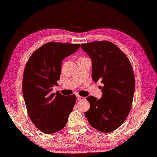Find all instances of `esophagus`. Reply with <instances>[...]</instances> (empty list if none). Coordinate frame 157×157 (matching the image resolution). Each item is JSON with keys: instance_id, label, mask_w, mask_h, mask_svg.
Wrapping results in <instances>:
<instances>
[{"instance_id": "1", "label": "esophagus", "mask_w": 157, "mask_h": 157, "mask_svg": "<svg viewBox=\"0 0 157 157\" xmlns=\"http://www.w3.org/2000/svg\"><path fill=\"white\" fill-rule=\"evenodd\" d=\"M77 98L78 100H82V99H84V98L82 97V96H79V95H77Z\"/></svg>"}]
</instances>
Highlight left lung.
<instances>
[{
    "instance_id": "1",
    "label": "left lung",
    "mask_w": 157,
    "mask_h": 157,
    "mask_svg": "<svg viewBox=\"0 0 157 157\" xmlns=\"http://www.w3.org/2000/svg\"><path fill=\"white\" fill-rule=\"evenodd\" d=\"M92 63V78L103 84L102 97L90 96L89 110L84 113L89 124L101 132L120 127L129 114L135 90L134 71L124 52L112 42L95 41L80 45Z\"/></svg>"
}]
</instances>
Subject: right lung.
<instances>
[{"instance_id": "add662e5", "label": "right lung", "mask_w": 157, "mask_h": 157, "mask_svg": "<svg viewBox=\"0 0 157 157\" xmlns=\"http://www.w3.org/2000/svg\"><path fill=\"white\" fill-rule=\"evenodd\" d=\"M80 44L50 42L35 50L23 73L22 91L28 115L34 125L46 134L65 126L76 102L75 94L52 93L60 78L61 62L73 54Z\"/></svg>"}]
</instances>
